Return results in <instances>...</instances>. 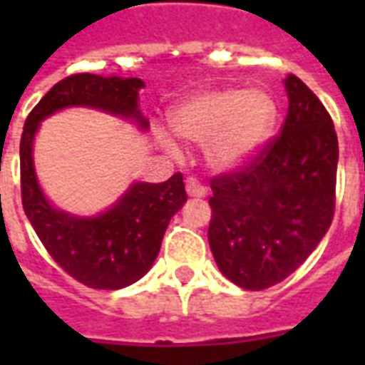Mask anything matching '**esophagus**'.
Listing matches in <instances>:
<instances>
[{
    "label": "esophagus",
    "mask_w": 365,
    "mask_h": 365,
    "mask_svg": "<svg viewBox=\"0 0 365 365\" xmlns=\"http://www.w3.org/2000/svg\"><path fill=\"white\" fill-rule=\"evenodd\" d=\"M185 190H187L190 197H205L207 195V187L199 180H195V178H190L185 182Z\"/></svg>",
    "instance_id": "1"
}]
</instances>
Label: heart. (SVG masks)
I'll list each match as a JSON object with an SVG mask.
<instances>
[{"label":"heart","instance_id":"1","mask_svg":"<svg viewBox=\"0 0 365 365\" xmlns=\"http://www.w3.org/2000/svg\"><path fill=\"white\" fill-rule=\"evenodd\" d=\"M277 103L266 90L211 88L185 97L172 111V127L191 143H207V158L217 170H237L264 148L274 133ZM160 144H175L158 133Z\"/></svg>","mask_w":365,"mask_h":365}]
</instances>
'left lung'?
Segmentation results:
<instances>
[{
  "mask_svg": "<svg viewBox=\"0 0 365 365\" xmlns=\"http://www.w3.org/2000/svg\"><path fill=\"white\" fill-rule=\"evenodd\" d=\"M282 133L232 174L211 180L209 246L221 274L250 291L283 282L334 217L338 138L319 97L289 74Z\"/></svg>",
  "mask_w": 365,
  "mask_h": 365,
  "instance_id": "1",
  "label": "left lung"
}]
</instances>
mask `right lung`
Masks as SVG:
<instances>
[{
    "label": "right lung",
    "instance_id": "1",
    "mask_svg": "<svg viewBox=\"0 0 365 365\" xmlns=\"http://www.w3.org/2000/svg\"><path fill=\"white\" fill-rule=\"evenodd\" d=\"M138 78L74 74L60 80L29 113L21 135V199L27 219L60 268L93 289H120L138 282L156 260L168 222L187 201L182 174L168 182H135L105 213L76 217L44 197L33 164V140L41 120L66 107H91L135 120L146 130L138 109Z\"/></svg>",
    "mask_w": 365,
    "mask_h": 365
}]
</instances>
